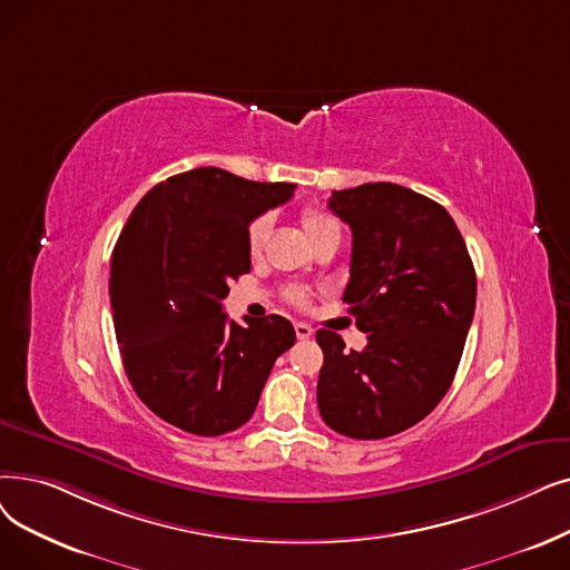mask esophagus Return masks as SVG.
Instances as JSON below:
<instances>
[{
  "mask_svg": "<svg viewBox=\"0 0 570 570\" xmlns=\"http://www.w3.org/2000/svg\"><path fill=\"white\" fill-rule=\"evenodd\" d=\"M312 326H307V324H301V321H298V324H295V335H298V340H309L312 337Z\"/></svg>",
  "mask_w": 570,
  "mask_h": 570,
  "instance_id": "obj_1",
  "label": "esophagus"
}]
</instances>
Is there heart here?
Segmentation results:
<instances>
[{"mask_svg": "<svg viewBox=\"0 0 570 570\" xmlns=\"http://www.w3.org/2000/svg\"><path fill=\"white\" fill-rule=\"evenodd\" d=\"M301 226H303L307 239L312 242V246L326 242V239H335V237L340 239V226L335 224V220L328 214L318 212V209H312V207L303 209ZM269 230H272V218L267 214L256 216L252 220L249 228H246V252H249V256H254V258L261 256L263 246H265V242L269 237ZM288 301L293 305L305 307L307 305V295L303 291H291L288 293Z\"/></svg>", "mask_w": 570, "mask_h": 570, "instance_id": "b5f03b06", "label": "heart"}]
</instances>
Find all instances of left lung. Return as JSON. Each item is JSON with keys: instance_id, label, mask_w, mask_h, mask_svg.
<instances>
[{"instance_id": "8db88e82", "label": "left lung", "mask_w": 570, "mask_h": 570, "mask_svg": "<svg viewBox=\"0 0 570 570\" xmlns=\"http://www.w3.org/2000/svg\"><path fill=\"white\" fill-rule=\"evenodd\" d=\"M328 207L352 228V305L363 352L321 328L316 403L354 440H382L433 412L452 386L475 314V267L454 218L399 184L333 190Z\"/></svg>"}]
</instances>
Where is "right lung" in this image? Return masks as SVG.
<instances>
[{
    "instance_id": "right-lung-1",
    "label": "right lung",
    "mask_w": 570,
    "mask_h": 570,
    "mask_svg": "<svg viewBox=\"0 0 570 570\" xmlns=\"http://www.w3.org/2000/svg\"><path fill=\"white\" fill-rule=\"evenodd\" d=\"M295 184H258L197 167L148 190L111 256L109 298L126 375L139 401L193 435H224L252 419L291 321L235 324L228 284L252 269L246 228L284 205Z\"/></svg>"
}]
</instances>
